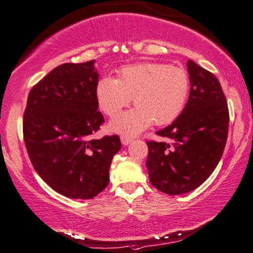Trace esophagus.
Returning <instances> with one entry per match:
<instances>
[{
    "label": "esophagus",
    "instance_id": "obj_1",
    "mask_svg": "<svg viewBox=\"0 0 253 253\" xmlns=\"http://www.w3.org/2000/svg\"><path fill=\"white\" fill-rule=\"evenodd\" d=\"M133 141V137H128V136H121V142H123L124 146L129 145L130 142Z\"/></svg>",
    "mask_w": 253,
    "mask_h": 253
}]
</instances>
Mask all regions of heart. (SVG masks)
Listing matches in <instances>:
<instances>
[{
    "label": "heart",
    "instance_id": "b5f03b06",
    "mask_svg": "<svg viewBox=\"0 0 253 253\" xmlns=\"http://www.w3.org/2000/svg\"><path fill=\"white\" fill-rule=\"evenodd\" d=\"M190 92V78L184 69L164 63L125 66L118 79L104 77L98 82L97 100L107 116L113 117L130 100L136 105L111 120L110 129L123 136H134L154 123L164 126L184 110Z\"/></svg>",
    "mask_w": 253,
    "mask_h": 253
}]
</instances>
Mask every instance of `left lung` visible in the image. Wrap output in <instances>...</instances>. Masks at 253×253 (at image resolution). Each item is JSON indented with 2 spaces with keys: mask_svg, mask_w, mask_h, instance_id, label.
Instances as JSON below:
<instances>
[{
  "mask_svg": "<svg viewBox=\"0 0 253 253\" xmlns=\"http://www.w3.org/2000/svg\"><path fill=\"white\" fill-rule=\"evenodd\" d=\"M190 94L176 120L158 130L167 141H147L149 181L168 195L196 189L211 175L224 152L229 108L218 79L188 60Z\"/></svg>",
  "mask_w": 253,
  "mask_h": 253,
  "instance_id": "left-lung-1",
  "label": "left lung"
}]
</instances>
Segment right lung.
<instances>
[{
  "instance_id": "obj_1",
  "label": "right lung",
  "mask_w": 253,
  "mask_h": 253,
  "mask_svg": "<svg viewBox=\"0 0 253 253\" xmlns=\"http://www.w3.org/2000/svg\"><path fill=\"white\" fill-rule=\"evenodd\" d=\"M94 60L65 63L30 89L23 116V137L37 174L69 198L88 200L108 185L120 137L92 139L105 123L98 111Z\"/></svg>"
}]
</instances>
